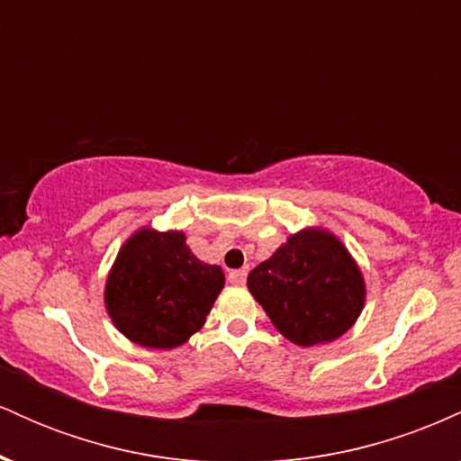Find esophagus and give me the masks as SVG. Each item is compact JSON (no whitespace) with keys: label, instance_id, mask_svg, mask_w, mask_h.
I'll return each instance as SVG.
<instances>
[{"label":"esophagus","instance_id":"esophagus-1","mask_svg":"<svg viewBox=\"0 0 461 461\" xmlns=\"http://www.w3.org/2000/svg\"><path fill=\"white\" fill-rule=\"evenodd\" d=\"M227 279H230V284L242 285V284L247 282V271H245V268H238V271H230V275H227Z\"/></svg>","mask_w":461,"mask_h":461}]
</instances>
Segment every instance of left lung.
Wrapping results in <instances>:
<instances>
[{
	"instance_id": "left-lung-1",
	"label": "left lung",
	"mask_w": 461,
	"mask_h": 461,
	"mask_svg": "<svg viewBox=\"0 0 461 461\" xmlns=\"http://www.w3.org/2000/svg\"><path fill=\"white\" fill-rule=\"evenodd\" d=\"M258 303L282 336L301 347L340 338L364 308L362 271L325 230L290 236L247 277Z\"/></svg>"
}]
</instances>
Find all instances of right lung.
I'll use <instances>...</instances> for the list:
<instances>
[{"label": "right lung", "mask_w": 461, "mask_h": 461, "mask_svg": "<svg viewBox=\"0 0 461 461\" xmlns=\"http://www.w3.org/2000/svg\"><path fill=\"white\" fill-rule=\"evenodd\" d=\"M223 284L221 267L194 258L182 231L140 230L116 256L105 308L131 342L173 348L201 330Z\"/></svg>", "instance_id": "right-lung-1"}]
</instances>
